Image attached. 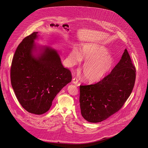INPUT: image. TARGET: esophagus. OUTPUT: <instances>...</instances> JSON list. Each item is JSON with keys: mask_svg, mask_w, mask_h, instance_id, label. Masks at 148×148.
Segmentation results:
<instances>
[{"mask_svg": "<svg viewBox=\"0 0 148 148\" xmlns=\"http://www.w3.org/2000/svg\"><path fill=\"white\" fill-rule=\"evenodd\" d=\"M73 83L74 84H77L78 83V80H77V78L74 77L73 79Z\"/></svg>", "mask_w": 148, "mask_h": 148, "instance_id": "obj_1", "label": "esophagus"}]
</instances>
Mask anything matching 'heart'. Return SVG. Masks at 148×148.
<instances>
[{"instance_id": "heart-1", "label": "heart", "mask_w": 148, "mask_h": 148, "mask_svg": "<svg viewBox=\"0 0 148 148\" xmlns=\"http://www.w3.org/2000/svg\"><path fill=\"white\" fill-rule=\"evenodd\" d=\"M85 62L82 67V73L85 80L95 83L103 79L109 74L115 64L114 56L103 45L88 43L83 45L80 52L76 49L71 50L69 61L75 65L80 61Z\"/></svg>"}]
</instances>
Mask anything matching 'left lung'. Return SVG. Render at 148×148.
Wrapping results in <instances>:
<instances>
[{"label":"left lung","mask_w":148,"mask_h":148,"mask_svg":"<svg viewBox=\"0 0 148 148\" xmlns=\"http://www.w3.org/2000/svg\"><path fill=\"white\" fill-rule=\"evenodd\" d=\"M136 70L127 49L111 73L94 84L80 86L81 114L86 121L98 123L119 111L134 88Z\"/></svg>","instance_id":"obj_1"}]
</instances>
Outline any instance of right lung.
<instances>
[{"label": "right lung", "instance_id": "obj_1", "mask_svg": "<svg viewBox=\"0 0 148 148\" xmlns=\"http://www.w3.org/2000/svg\"><path fill=\"white\" fill-rule=\"evenodd\" d=\"M38 32L25 37L15 52L10 69L15 95L29 113L41 115L49 110L62 89L71 81V71L63 66L56 50L37 46Z\"/></svg>", "mask_w": 148, "mask_h": 148}]
</instances>
